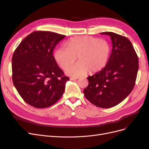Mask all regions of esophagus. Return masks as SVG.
I'll use <instances>...</instances> for the list:
<instances>
[{
  "instance_id": "1",
  "label": "esophagus",
  "mask_w": 149,
  "mask_h": 149,
  "mask_svg": "<svg viewBox=\"0 0 149 149\" xmlns=\"http://www.w3.org/2000/svg\"><path fill=\"white\" fill-rule=\"evenodd\" d=\"M78 79H79V77H70V80H77Z\"/></svg>"
}]
</instances>
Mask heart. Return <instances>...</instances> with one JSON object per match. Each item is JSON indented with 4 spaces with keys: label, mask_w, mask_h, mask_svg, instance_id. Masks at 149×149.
Here are the masks:
<instances>
[{
    "label": "heart",
    "mask_w": 149,
    "mask_h": 149,
    "mask_svg": "<svg viewBox=\"0 0 149 149\" xmlns=\"http://www.w3.org/2000/svg\"><path fill=\"white\" fill-rule=\"evenodd\" d=\"M66 46H61L54 53L57 64L65 69L73 62L77 56L80 61L68 67L67 75L79 77L100 71L107 65L111 53V47L104 39L91 36L74 37L67 42Z\"/></svg>",
    "instance_id": "heart-1"
}]
</instances>
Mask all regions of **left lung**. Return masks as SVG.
Returning a JSON list of instances; mask_svg holds the SVG:
<instances>
[{
  "label": "left lung",
  "instance_id": "left-lung-1",
  "mask_svg": "<svg viewBox=\"0 0 149 149\" xmlns=\"http://www.w3.org/2000/svg\"><path fill=\"white\" fill-rule=\"evenodd\" d=\"M111 37L112 51L106 66L88 77L89 84L83 90L91 103L101 108L116 106L134 88L138 70V58L129 39L112 32H104Z\"/></svg>",
  "mask_w": 149,
  "mask_h": 149
}]
</instances>
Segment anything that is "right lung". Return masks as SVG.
I'll list each match as a JSON object with an SVG mask.
<instances>
[{
	"label": "right lung",
	"mask_w": 149,
	"mask_h": 149,
	"mask_svg": "<svg viewBox=\"0 0 149 149\" xmlns=\"http://www.w3.org/2000/svg\"><path fill=\"white\" fill-rule=\"evenodd\" d=\"M66 36L35 31L21 42L12 58L13 81L20 97L36 108L48 107L61 97L69 80L52 55Z\"/></svg>",
	"instance_id": "right-lung-1"
}]
</instances>
